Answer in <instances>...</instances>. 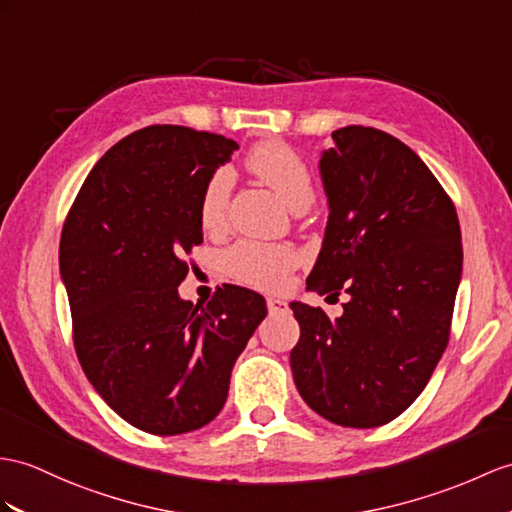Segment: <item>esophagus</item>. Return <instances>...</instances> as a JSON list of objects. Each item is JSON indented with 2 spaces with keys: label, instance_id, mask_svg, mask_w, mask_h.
Segmentation results:
<instances>
[{
  "label": "esophagus",
  "instance_id": "1",
  "mask_svg": "<svg viewBox=\"0 0 512 512\" xmlns=\"http://www.w3.org/2000/svg\"><path fill=\"white\" fill-rule=\"evenodd\" d=\"M267 308L271 315H278V313H286V310H289V304L280 297H267Z\"/></svg>",
  "mask_w": 512,
  "mask_h": 512
}]
</instances>
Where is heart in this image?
I'll return each instance as SVG.
<instances>
[{
    "label": "heart",
    "mask_w": 512,
    "mask_h": 512,
    "mask_svg": "<svg viewBox=\"0 0 512 512\" xmlns=\"http://www.w3.org/2000/svg\"><path fill=\"white\" fill-rule=\"evenodd\" d=\"M245 167L265 182L293 213H302L315 197L313 173L306 160L282 141L256 143L245 156ZM232 193V173L226 167L210 171L199 193V223L204 230L217 232L228 221ZM297 254L286 245L239 241L221 256V269L234 282L254 289H278L295 269Z\"/></svg>",
    "instance_id": "obj_1"
}]
</instances>
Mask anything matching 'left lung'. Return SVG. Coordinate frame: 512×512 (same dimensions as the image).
Listing matches in <instances>:
<instances>
[{
    "label": "left lung",
    "mask_w": 512,
    "mask_h": 512,
    "mask_svg": "<svg viewBox=\"0 0 512 512\" xmlns=\"http://www.w3.org/2000/svg\"><path fill=\"white\" fill-rule=\"evenodd\" d=\"M319 169L326 239L306 286L343 315L293 302V380L317 415L378 428L426 389L450 341L463 243L454 202L413 149L376 128L332 132Z\"/></svg>",
    "instance_id": "1"
}]
</instances>
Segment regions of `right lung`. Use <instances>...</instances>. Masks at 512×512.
I'll use <instances>...</instances> for the list:
<instances>
[{"label":"right lung","mask_w":512,"mask_h":512,"mask_svg":"<svg viewBox=\"0 0 512 512\" xmlns=\"http://www.w3.org/2000/svg\"><path fill=\"white\" fill-rule=\"evenodd\" d=\"M239 147L184 126H149L97 160L60 234L73 345L86 378L115 413L173 436L213 421L230 373L267 315L265 297L217 286L184 302L193 245L204 241L199 193Z\"/></svg>","instance_id":"add662e5"}]
</instances>
